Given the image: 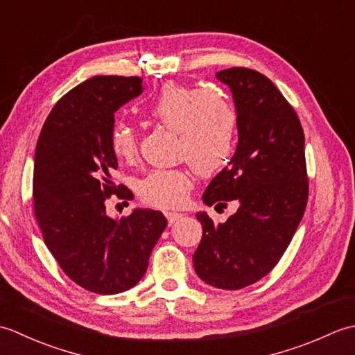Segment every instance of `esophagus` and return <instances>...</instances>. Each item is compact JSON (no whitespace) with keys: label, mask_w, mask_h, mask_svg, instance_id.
<instances>
[{"label":"esophagus","mask_w":355,"mask_h":355,"mask_svg":"<svg viewBox=\"0 0 355 355\" xmlns=\"http://www.w3.org/2000/svg\"><path fill=\"white\" fill-rule=\"evenodd\" d=\"M164 216L168 218V224H169V225H172L173 223H175L177 220H180V218L183 216V214H180V212H171V210H166V212H164Z\"/></svg>","instance_id":"esophagus-1"}]
</instances>
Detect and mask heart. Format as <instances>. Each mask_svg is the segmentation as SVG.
Returning <instances> with one entry per match:
<instances>
[{"instance_id": "heart-1", "label": "heart", "mask_w": 355, "mask_h": 355, "mask_svg": "<svg viewBox=\"0 0 355 355\" xmlns=\"http://www.w3.org/2000/svg\"><path fill=\"white\" fill-rule=\"evenodd\" d=\"M157 123L177 134V155L189 162L200 175H210L229 162L238 128V114L230 101L216 89L166 85L146 108ZM111 150L120 160L137 154V135L128 123L114 125ZM193 178L187 168L153 169L137 184L146 205L162 209L183 205Z\"/></svg>"}]
</instances>
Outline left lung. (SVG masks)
Returning a JSON list of instances; mask_svg holds the SVG:
<instances>
[{"label":"left lung","instance_id":"8db88e82","mask_svg":"<svg viewBox=\"0 0 355 355\" xmlns=\"http://www.w3.org/2000/svg\"><path fill=\"white\" fill-rule=\"evenodd\" d=\"M216 78L232 89L238 146L202 200L215 209L227 201L239 207L223 224L197 214L202 238L193 267L206 284L239 290L276 267L302 220L308 201L305 135L296 111L259 71L233 67Z\"/></svg>","mask_w":355,"mask_h":355}]
</instances>
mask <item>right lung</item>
Here are the masks:
<instances>
[{
	"mask_svg": "<svg viewBox=\"0 0 355 355\" xmlns=\"http://www.w3.org/2000/svg\"><path fill=\"white\" fill-rule=\"evenodd\" d=\"M141 92L137 76L89 78L56 102L36 143L33 206L44 243L73 282L97 294L132 288L168 224L153 209L117 221L105 206L112 195L132 198L111 178L110 135L114 112Z\"/></svg>",
	"mask_w": 355,
	"mask_h": 355,
	"instance_id": "1",
	"label": "right lung"
}]
</instances>
